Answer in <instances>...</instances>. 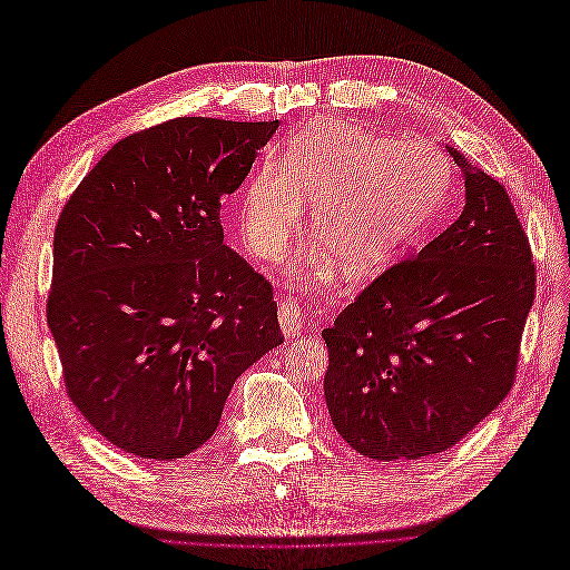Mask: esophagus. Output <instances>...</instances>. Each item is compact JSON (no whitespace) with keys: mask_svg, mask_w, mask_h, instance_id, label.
Here are the masks:
<instances>
[{"mask_svg":"<svg viewBox=\"0 0 570 570\" xmlns=\"http://www.w3.org/2000/svg\"><path fill=\"white\" fill-rule=\"evenodd\" d=\"M278 323H281L283 335L287 340L299 335L304 321H302V311H299L297 302H294V299H283L281 302V306H278Z\"/></svg>","mask_w":570,"mask_h":570,"instance_id":"1","label":"esophagus"}]
</instances>
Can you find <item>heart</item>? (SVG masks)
Segmentation results:
<instances>
[{"label":"heart","mask_w":570,"mask_h":570,"mask_svg":"<svg viewBox=\"0 0 570 570\" xmlns=\"http://www.w3.org/2000/svg\"><path fill=\"white\" fill-rule=\"evenodd\" d=\"M450 188L445 155L327 120L292 141L245 186L238 228L259 259L283 257L313 207L311 230L346 278L375 276L434 222Z\"/></svg>","instance_id":"obj_1"}]
</instances>
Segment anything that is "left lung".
I'll return each mask as SVG.
<instances>
[{
	"label": "left lung",
	"instance_id": "left-lung-1",
	"mask_svg": "<svg viewBox=\"0 0 570 570\" xmlns=\"http://www.w3.org/2000/svg\"><path fill=\"white\" fill-rule=\"evenodd\" d=\"M445 148L464 174L460 219L323 330L332 424L370 460L443 453L502 403L517 375L535 297L531 245L504 186Z\"/></svg>",
	"mask_w": 570,
	"mask_h": 570
}]
</instances>
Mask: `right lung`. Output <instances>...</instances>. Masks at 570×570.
Segmentation results:
<instances>
[{"mask_svg": "<svg viewBox=\"0 0 570 570\" xmlns=\"http://www.w3.org/2000/svg\"><path fill=\"white\" fill-rule=\"evenodd\" d=\"M276 129L176 117L131 134L58 217L47 323L66 391L125 453L198 450L235 380L283 344L273 287L219 219Z\"/></svg>", "mask_w": 570, "mask_h": 570, "instance_id": "right-lung-1", "label": "right lung"}]
</instances>
